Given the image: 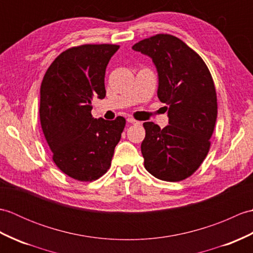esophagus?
I'll use <instances>...</instances> for the list:
<instances>
[{"label": "esophagus", "mask_w": 253, "mask_h": 253, "mask_svg": "<svg viewBox=\"0 0 253 253\" xmlns=\"http://www.w3.org/2000/svg\"><path fill=\"white\" fill-rule=\"evenodd\" d=\"M127 122L129 123V124H133V125H139V124H140V122L133 120V118H131V117H128L127 118Z\"/></svg>", "instance_id": "obj_1"}]
</instances>
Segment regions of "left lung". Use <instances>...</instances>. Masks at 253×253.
<instances>
[{
    "label": "left lung",
    "mask_w": 253,
    "mask_h": 253,
    "mask_svg": "<svg viewBox=\"0 0 253 253\" xmlns=\"http://www.w3.org/2000/svg\"><path fill=\"white\" fill-rule=\"evenodd\" d=\"M132 50L152 60L158 96L168 105L169 125L163 129L153 122L143 123L144 168L159 179L182 180L199 169L210 149L217 116L212 76L202 58L174 36H153Z\"/></svg>",
    "instance_id": "left-lung-1"
}]
</instances>
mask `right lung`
Returning a JSON list of instances; mask_svg holds the SVG:
<instances>
[{"label":"right lung","instance_id":"1","mask_svg":"<svg viewBox=\"0 0 253 253\" xmlns=\"http://www.w3.org/2000/svg\"><path fill=\"white\" fill-rule=\"evenodd\" d=\"M120 46L84 44L64 51L44 75L40 122L53 161L80 181L98 179L110 169L126 121L91 115L93 98L104 99L105 69Z\"/></svg>","mask_w":253,"mask_h":253}]
</instances>
